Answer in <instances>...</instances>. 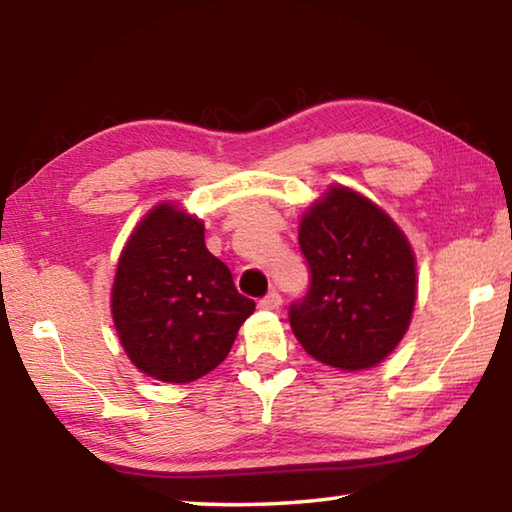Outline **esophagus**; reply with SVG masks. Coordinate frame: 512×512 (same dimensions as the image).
<instances>
[{"label":"esophagus","mask_w":512,"mask_h":512,"mask_svg":"<svg viewBox=\"0 0 512 512\" xmlns=\"http://www.w3.org/2000/svg\"><path fill=\"white\" fill-rule=\"evenodd\" d=\"M259 307L262 309H268V311H280L282 307V296L277 291H268L266 296L259 300Z\"/></svg>","instance_id":"34e87169"}]
</instances>
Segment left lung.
Segmentation results:
<instances>
[{"label":"left lung","instance_id":"left-lung-1","mask_svg":"<svg viewBox=\"0 0 512 512\" xmlns=\"http://www.w3.org/2000/svg\"><path fill=\"white\" fill-rule=\"evenodd\" d=\"M309 289L289 323L316 361L363 370L402 341L415 305V257L402 230L368 198L332 187L302 216Z\"/></svg>","mask_w":512,"mask_h":512}]
</instances>
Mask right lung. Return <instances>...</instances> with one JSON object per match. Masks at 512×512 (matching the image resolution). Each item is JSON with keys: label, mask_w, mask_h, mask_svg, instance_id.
<instances>
[{"label": "right lung", "mask_w": 512, "mask_h": 512, "mask_svg": "<svg viewBox=\"0 0 512 512\" xmlns=\"http://www.w3.org/2000/svg\"><path fill=\"white\" fill-rule=\"evenodd\" d=\"M255 302L205 248L203 223L162 203L119 257L112 318L131 361L149 377L187 384L228 357Z\"/></svg>", "instance_id": "right-lung-1"}]
</instances>
